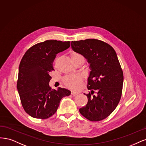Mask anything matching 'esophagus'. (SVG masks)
<instances>
[{"label":"esophagus","mask_w":146,"mask_h":146,"mask_svg":"<svg viewBox=\"0 0 146 146\" xmlns=\"http://www.w3.org/2000/svg\"><path fill=\"white\" fill-rule=\"evenodd\" d=\"M71 94H72V95H73V96H76V95H78V92H75L74 91H72L71 92Z\"/></svg>","instance_id":"1"}]
</instances>
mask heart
<instances>
[{
    "label": "heart",
    "instance_id": "heart-1",
    "mask_svg": "<svg viewBox=\"0 0 146 146\" xmlns=\"http://www.w3.org/2000/svg\"><path fill=\"white\" fill-rule=\"evenodd\" d=\"M72 60L74 64L81 63L84 64L85 62V57L81 53L78 51H73L70 54ZM81 81V78L79 76H67L64 79L65 85L73 90H76L79 87V84Z\"/></svg>",
    "mask_w": 146,
    "mask_h": 146
}]
</instances>
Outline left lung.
<instances>
[{"label": "left lung", "instance_id": "8db88e82", "mask_svg": "<svg viewBox=\"0 0 146 146\" xmlns=\"http://www.w3.org/2000/svg\"><path fill=\"white\" fill-rule=\"evenodd\" d=\"M71 45L90 64L87 82L90 92L80 113L91 121L104 119L116 108L123 91V72L115 51L106 42L95 39L72 41Z\"/></svg>", "mask_w": 146, "mask_h": 146}]
</instances>
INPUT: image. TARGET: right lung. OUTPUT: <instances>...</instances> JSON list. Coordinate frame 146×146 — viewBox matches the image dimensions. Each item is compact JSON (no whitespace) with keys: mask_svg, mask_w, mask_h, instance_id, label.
Masks as SVG:
<instances>
[{"mask_svg":"<svg viewBox=\"0 0 146 146\" xmlns=\"http://www.w3.org/2000/svg\"><path fill=\"white\" fill-rule=\"evenodd\" d=\"M70 41L47 40L28 50L19 67L17 88L23 109L33 117L45 119L57 111L63 97L71 93L68 89H51L50 73L56 54L67 50Z\"/></svg>","mask_w":146,"mask_h":146,"instance_id":"1","label":"right lung"}]
</instances>
